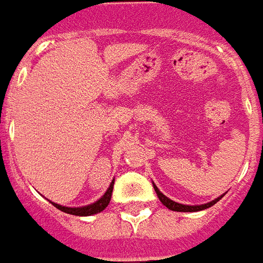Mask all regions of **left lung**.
Wrapping results in <instances>:
<instances>
[{
    "label": "left lung",
    "mask_w": 263,
    "mask_h": 263,
    "mask_svg": "<svg viewBox=\"0 0 263 263\" xmlns=\"http://www.w3.org/2000/svg\"><path fill=\"white\" fill-rule=\"evenodd\" d=\"M153 186H154L155 193H157V196H158V199L161 200V203H162L165 208L170 209V210H174V212H200V210H204V209L212 208L213 204H216V203L223 197V195H221V196H218L217 199H214V200H212V202H209V203H204V204H199V206H189V204H181V203H176L174 202V200H171L170 197H166L164 193L160 192V189L155 186V183H153Z\"/></svg>",
    "instance_id": "1"
}]
</instances>
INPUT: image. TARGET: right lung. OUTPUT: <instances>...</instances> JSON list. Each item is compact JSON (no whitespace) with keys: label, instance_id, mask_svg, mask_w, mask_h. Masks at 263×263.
I'll return each instance as SVG.
<instances>
[{"label":"right lung","instance_id":"right-lung-1","mask_svg":"<svg viewBox=\"0 0 263 263\" xmlns=\"http://www.w3.org/2000/svg\"><path fill=\"white\" fill-rule=\"evenodd\" d=\"M113 183L115 181L110 182L108 191L105 192L99 200H97L92 204H88V206H82V208H67V206H61V204H57V203L50 202L54 208H57L59 210L64 213H68V214H74V216H92V214H97V213H101L102 210L108 208L109 202H110V197H112V191H113Z\"/></svg>","mask_w":263,"mask_h":263}]
</instances>
